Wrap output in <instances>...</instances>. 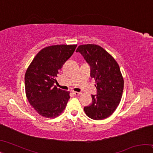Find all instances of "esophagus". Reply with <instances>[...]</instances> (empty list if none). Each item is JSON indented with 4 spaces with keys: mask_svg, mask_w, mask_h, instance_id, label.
<instances>
[{
    "mask_svg": "<svg viewBox=\"0 0 153 153\" xmlns=\"http://www.w3.org/2000/svg\"><path fill=\"white\" fill-rule=\"evenodd\" d=\"M72 93H73L74 94L76 95V96H78V95H81L82 93L81 92H76V91H72Z\"/></svg>",
    "mask_w": 153,
    "mask_h": 153,
    "instance_id": "obj_1",
    "label": "esophagus"
}]
</instances>
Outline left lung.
Returning <instances> with one entry per match:
<instances>
[{"label":"left lung","instance_id":"left-lung-1","mask_svg":"<svg viewBox=\"0 0 153 153\" xmlns=\"http://www.w3.org/2000/svg\"><path fill=\"white\" fill-rule=\"evenodd\" d=\"M76 52L90 65V76L95 79L97 89V94L92 95V103L84 110L92 120H105L115 111L122 97L124 82L120 66L108 52L97 45H80Z\"/></svg>","mask_w":153,"mask_h":153}]
</instances>
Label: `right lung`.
Segmentation results:
<instances>
[{"label":"right lung","instance_id":"obj_1","mask_svg":"<svg viewBox=\"0 0 153 153\" xmlns=\"http://www.w3.org/2000/svg\"><path fill=\"white\" fill-rule=\"evenodd\" d=\"M77 45L47 46L39 51L25 74V94L30 105L46 118L63 113L70 98L69 91L54 85L63 64L73 55Z\"/></svg>","mask_w":153,"mask_h":153}]
</instances>
